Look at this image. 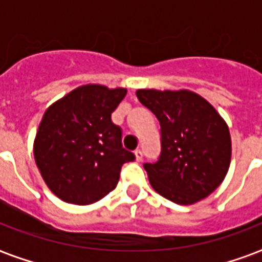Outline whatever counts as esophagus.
<instances>
[{
  "instance_id": "obj_1",
  "label": "esophagus",
  "mask_w": 262,
  "mask_h": 262,
  "mask_svg": "<svg viewBox=\"0 0 262 262\" xmlns=\"http://www.w3.org/2000/svg\"><path fill=\"white\" fill-rule=\"evenodd\" d=\"M135 156L137 162H141V160H143V152L140 151V149H137V151L135 152Z\"/></svg>"
}]
</instances>
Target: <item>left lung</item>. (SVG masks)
Segmentation results:
<instances>
[{
    "mask_svg": "<svg viewBox=\"0 0 262 262\" xmlns=\"http://www.w3.org/2000/svg\"><path fill=\"white\" fill-rule=\"evenodd\" d=\"M136 95L162 127L159 160L144 164L152 189L181 205L213 193L231 163V136L223 117L193 91L145 88Z\"/></svg>",
    "mask_w": 262,
    "mask_h": 262,
    "instance_id": "left-lung-1",
    "label": "left lung"
}]
</instances>
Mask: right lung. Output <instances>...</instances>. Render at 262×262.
<instances>
[{"label":"right lung","mask_w":262,"mask_h":262,"mask_svg":"<svg viewBox=\"0 0 262 262\" xmlns=\"http://www.w3.org/2000/svg\"><path fill=\"white\" fill-rule=\"evenodd\" d=\"M126 88L85 84L47 107L34 140L36 167L58 199L90 205L115 189L123 163L135 155L125 151L121 129L111 113Z\"/></svg>","instance_id":"right-lung-1"}]
</instances>
